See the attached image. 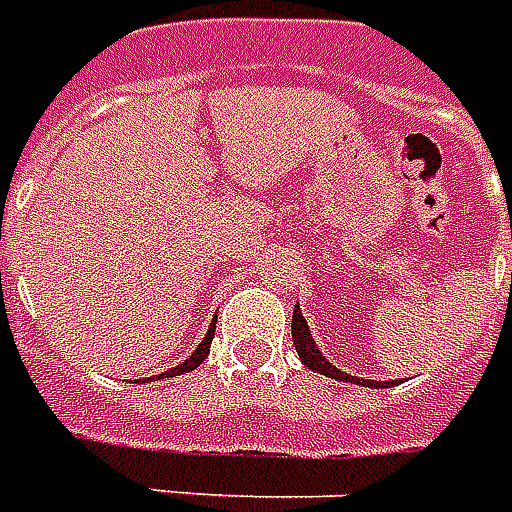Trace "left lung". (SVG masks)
Returning <instances> with one entry per match:
<instances>
[{
  "label": "left lung",
  "mask_w": 512,
  "mask_h": 512,
  "mask_svg": "<svg viewBox=\"0 0 512 512\" xmlns=\"http://www.w3.org/2000/svg\"><path fill=\"white\" fill-rule=\"evenodd\" d=\"M290 329H293V345H296V351H299L301 362L315 370V373H321V376H329V378H337V381H348V384H365V386H392V381H365V378H356V376H348V373H340L337 367L329 362V359H323V354L315 348V340H312L310 334V326L304 321V315L301 310L296 307L293 310V323H290Z\"/></svg>",
  "instance_id": "1"
}]
</instances>
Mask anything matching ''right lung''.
<instances>
[{
  "label": "right lung",
  "mask_w": 512,
  "mask_h": 512,
  "mask_svg": "<svg viewBox=\"0 0 512 512\" xmlns=\"http://www.w3.org/2000/svg\"><path fill=\"white\" fill-rule=\"evenodd\" d=\"M213 332H216V323H211V329H208V334H205V340L200 343V348L194 351V354L183 362V365L172 367V370H167V373H161V376H156L158 381L161 378H172V376H180V373H189V370H194V367H200L202 362H205V356H208V351H211V340H213Z\"/></svg>",
  "instance_id": "add662e5"
}]
</instances>
